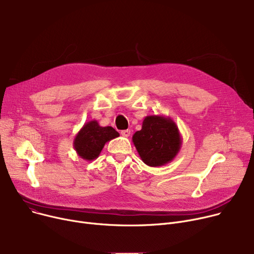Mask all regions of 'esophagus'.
<instances>
[{
    "instance_id": "obj_1",
    "label": "esophagus",
    "mask_w": 254,
    "mask_h": 254,
    "mask_svg": "<svg viewBox=\"0 0 254 254\" xmlns=\"http://www.w3.org/2000/svg\"><path fill=\"white\" fill-rule=\"evenodd\" d=\"M122 135H123L124 137L127 138V137H129V135H130V130H129V129H125V130H122Z\"/></svg>"
}]
</instances>
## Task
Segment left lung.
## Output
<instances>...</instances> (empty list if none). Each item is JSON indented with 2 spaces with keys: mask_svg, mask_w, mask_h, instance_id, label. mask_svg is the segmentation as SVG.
Listing matches in <instances>:
<instances>
[{
  "mask_svg": "<svg viewBox=\"0 0 254 254\" xmlns=\"http://www.w3.org/2000/svg\"><path fill=\"white\" fill-rule=\"evenodd\" d=\"M132 143L144 164L161 167L176 157L181 148L182 138L171 117L149 115L144 118L142 128L132 136Z\"/></svg>",
  "mask_w": 254,
  "mask_h": 254,
  "instance_id": "left-lung-1",
  "label": "left lung"
}]
</instances>
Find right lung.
<instances>
[{
	"label": "right lung",
	"mask_w": 254,
	"mask_h": 254,
	"mask_svg": "<svg viewBox=\"0 0 254 254\" xmlns=\"http://www.w3.org/2000/svg\"><path fill=\"white\" fill-rule=\"evenodd\" d=\"M118 136L112 127H101L97 120H90L77 132L73 146L80 157L90 162L99 157L107 142Z\"/></svg>",
	"instance_id": "add662e5"
}]
</instances>
